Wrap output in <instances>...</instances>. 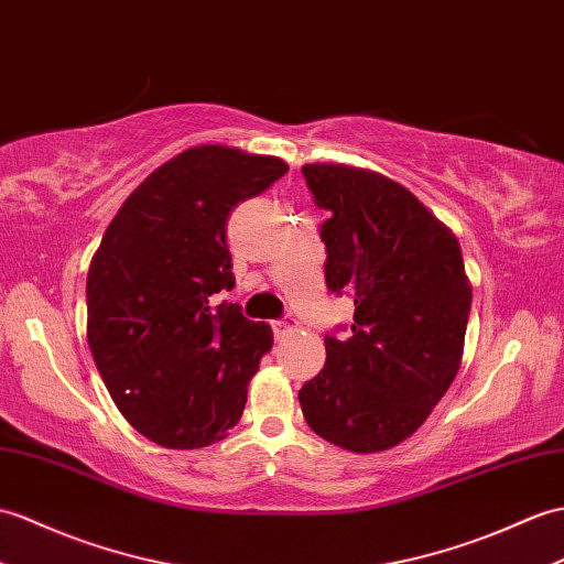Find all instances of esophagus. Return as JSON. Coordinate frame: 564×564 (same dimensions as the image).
Here are the masks:
<instances>
[{
    "instance_id": "obj_1",
    "label": "esophagus",
    "mask_w": 564,
    "mask_h": 564,
    "mask_svg": "<svg viewBox=\"0 0 564 564\" xmlns=\"http://www.w3.org/2000/svg\"><path fill=\"white\" fill-rule=\"evenodd\" d=\"M295 326V319L293 317H281L276 322H271V329H273V336L276 338H283L288 332H291Z\"/></svg>"
}]
</instances>
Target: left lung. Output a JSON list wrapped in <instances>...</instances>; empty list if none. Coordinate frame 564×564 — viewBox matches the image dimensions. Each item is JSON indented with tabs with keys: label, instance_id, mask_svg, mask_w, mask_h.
Wrapping results in <instances>:
<instances>
[{
	"label": "left lung",
	"instance_id": "1",
	"mask_svg": "<svg viewBox=\"0 0 564 564\" xmlns=\"http://www.w3.org/2000/svg\"><path fill=\"white\" fill-rule=\"evenodd\" d=\"M324 276L350 295V334L324 336V370L297 391L307 425L348 452L397 447L447 394L464 356L470 283L456 235L372 170L310 163Z\"/></svg>",
	"mask_w": 564,
	"mask_h": 564
}]
</instances>
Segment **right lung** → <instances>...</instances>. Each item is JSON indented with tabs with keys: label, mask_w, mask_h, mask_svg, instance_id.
Here are the masks:
<instances>
[{
	"label": "right lung",
	"mask_w": 564,
	"mask_h": 564,
	"mask_svg": "<svg viewBox=\"0 0 564 564\" xmlns=\"http://www.w3.org/2000/svg\"><path fill=\"white\" fill-rule=\"evenodd\" d=\"M288 173L276 155L204 143L141 182L110 220L86 281V336L117 409L170 449L208 447L238 425L271 326L238 305L226 223Z\"/></svg>",
	"instance_id": "1"
}]
</instances>
